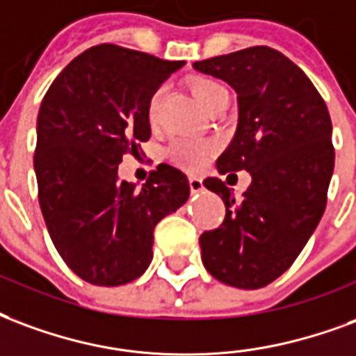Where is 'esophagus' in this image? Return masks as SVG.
Masks as SVG:
<instances>
[{"label": "esophagus", "mask_w": 356, "mask_h": 356, "mask_svg": "<svg viewBox=\"0 0 356 356\" xmlns=\"http://www.w3.org/2000/svg\"><path fill=\"white\" fill-rule=\"evenodd\" d=\"M188 185H191L192 194H198V192L204 191V181L200 177H188Z\"/></svg>", "instance_id": "34e87169"}]
</instances>
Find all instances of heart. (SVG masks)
I'll return each instance as SVG.
<instances>
[{"label":"heart","instance_id":"1","mask_svg":"<svg viewBox=\"0 0 356 356\" xmlns=\"http://www.w3.org/2000/svg\"><path fill=\"white\" fill-rule=\"evenodd\" d=\"M192 92L198 97L200 104L209 111L213 105L217 104L218 97L228 94L226 88L213 79H198L192 84ZM158 109H160V90L154 92L149 99V120L154 122L158 118ZM215 151V145L204 139H175L168 149V156L173 164L181 165L185 170H198L207 162L209 154Z\"/></svg>","mask_w":356,"mask_h":356}]
</instances>
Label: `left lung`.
I'll return each instance as SVG.
<instances>
[{
    "instance_id": "obj_1",
    "label": "left lung",
    "mask_w": 356,
    "mask_h": 356,
    "mask_svg": "<svg viewBox=\"0 0 356 356\" xmlns=\"http://www.w3.org/2000/svg\"><path fill=\"white\" fill-rule=\"evenodd\" d=\"M194 67L238 92V130L217 168L252 177L241 200L225 181H204L222 198L226 215L218 228L200 236L202 260L225 285L260 289L291 268L325 213L334 171L330 115L304 71L270 47Z\"/></svg>"
}]
</instances>
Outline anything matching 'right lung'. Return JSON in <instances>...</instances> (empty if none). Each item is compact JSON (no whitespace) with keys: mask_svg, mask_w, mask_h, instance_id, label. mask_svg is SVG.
<instances>
[{"mask_svg":"<svg viewBox=\"0 0 356 356\" xmlns=\"http://www.w3.org/2000/svg\"><path fill=\"white\" fill-rule=\"evenodd\" d=\"M183 64L96 44L65 65L41 102L39 205L56 251L86 283L118 286L143 275L154 226L188 200V179L173 165H158L141 188L118 181L122 156H138L151 138L149 99Z\"/></svg>","mask_w":356,"mask_h":356,"instance_id":"add662e5","label":"right lung"}]
</instances>
